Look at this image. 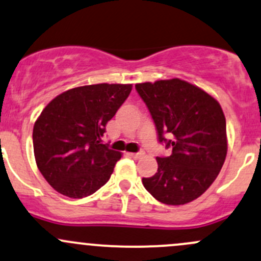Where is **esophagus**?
<instances>
[{"instance_id": "1", "label": "esophagus", "mask_w": 261, "mask_h": 261, "mask_svg": "<svg viewBox=\"0 0 261 261\" xmlns=\"http://www.w3.org/2000/svg\"><path fill=\"white\" fill-rule=\"evenodd\" d=\"M130 154L131 157H133V159H135V160H139V159H141L142 156H144V151H140V152H134V153H128Z\"/></svg>"}]
</instances>
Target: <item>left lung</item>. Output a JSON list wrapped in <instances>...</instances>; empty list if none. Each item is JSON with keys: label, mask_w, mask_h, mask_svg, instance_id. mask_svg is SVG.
Masks as SVG:
<instances>
[{"label": "left lung", "mask_w": 261, "mask_h": 261, "mask_svg": "<svg viewBox=\"0 0 261 261\" xmlns=\"http://www.w3.org/2000/svg\"><path fill=\"white\" fill-rule=\"evenodd\" d=\"M170 156L142 185L157 200L179 205L198 198L214 182L227 156V125L222 108L202 89L181 79L136 84Z\"/></svg>", "instance_id": "obj_1"}]
</instances>
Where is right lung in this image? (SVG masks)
<instances>
[{"instance_id":"obj_1","label":"right lung","mask_w":261,"mask_h":261,"mask_svg":"<svg viewBox=\"0 0 261 261\" xmlns=\"http://www.w3.org/2000/svg\"><path fill=\"white\" fill-rule=\"evenodd\" d=\"M131 84H95L54 98L33 127L37 166L57 192L84 198L105 185L121 153L101 144L105 126L130 95Z\"/></svg>"}]
</instances>
